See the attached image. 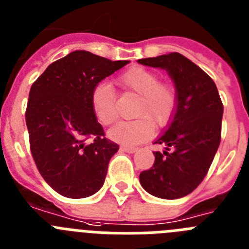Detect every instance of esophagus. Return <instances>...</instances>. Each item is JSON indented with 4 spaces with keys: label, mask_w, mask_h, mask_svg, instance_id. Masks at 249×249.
Instances as JSON below:
<instances>
[{
    "label": "esophagus",
    "mask_w": 249,
    "mask_h": 249,
    "mask_svg": "<svg viewBox=\"0 0 249 249\" xmlns=\"http://www.w3.org/2000/svg\"><path fill=\"white\" fill-rule=\"evenodd\" d=\"M121 149L124 152H128V153H135V152L137 151V148H136V147H129V146H122L121 147Z\"/></svg>",
    "instance_id": "esophagus-1"
}]
</instances>
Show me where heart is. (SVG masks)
<instances>
[{
	"mask_svg": "<svg viewBox=\"0 0 249 249\" xmlns=\"http://www.w3.org/2000/svg\"><path fill=\"white\" fill-rule=\"evenodd\" d=\"M118 85L126 91L140 96L133 121H121L108 132L112 141L135 146L148 140L155 132V122L164 127L172 120L177 108V93L169 83L160 82L156 72L144 67H132L118 77ZM91 108L94 117L103 126L117 120L118 112L113 89L108 83H98L92 89Z\"/></svg>",
	"mask_w": 249,
	"mask_h": 249,
	"instance_id": "obj_1",
	"label": "heart"
}]
</instances>
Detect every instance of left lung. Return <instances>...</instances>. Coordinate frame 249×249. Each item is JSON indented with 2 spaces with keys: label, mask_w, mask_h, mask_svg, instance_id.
I'll use <instances>...</instances> for the list:
<instances>
[{
  "label": "left lung",
  "mask_w": 249,
  "mask_h": 249,
  "mask_svg": "<svg viewBox=\"0 0 249 249\" xmlns=\"http://www.w3.org/2000/svg\"><path fill=\"white\" fill-rule=\"evenodd\" d=\"M138 63L166 70L177 93L172 120L155 141L164 151L153 152L155 163L141 172L140 183L158 198H181L198 187L212 164L221 142L223 105L212 78L181 53L142 58Z\"/></svg>",
  "instance_id": "left-lung-1"
}]
</instances>
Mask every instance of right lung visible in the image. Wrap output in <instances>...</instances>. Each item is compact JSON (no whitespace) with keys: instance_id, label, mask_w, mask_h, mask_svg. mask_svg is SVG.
<instances>
[{"instance_id":"obj_1","label":"right lung","mask_w":249,"mask_h":249,"mask_svg":"<svg viewBox=\"0 0 249 249\" xmlns=\"http://www.w3.org/2000/svg\"><path fill=\"white\" fill-rule=\"evenodd\" d=\"M129 61H111L73 51L35 81L28 94L26 124L37 169L67 198L94 195L105 183L118 144L105 137L91 108L92 89ZM92 137V144L85 140Z\"/></svg>"}]
</instances>
